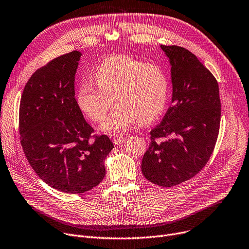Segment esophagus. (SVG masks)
Wrapping results in <instances>:
<instances>
[{"instance_id": "obj_1", "label": "esophagus", "mask_w": 249, "mask_h": 249, "mask_svg": "<svg viewBox=\"0 0 249 249\" xmlns=\"http://www.w3.org/2000/svg\"><path fill=\"white\" fill-rule=\"evenodd\" d=\"M126 138L124 136H121V135H116L113 137V142L116 144V145H120L122 144L123 142H125Z\"/></svg>"}]
</instances>
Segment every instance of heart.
Returning <instances> with one entry per match:
<instances>
[{
  "mask_svg": "<svg viewBox=\"0 0 249 249\" xmlns=\"http://www.w3.org/2000/svg\"><path fill=\"white\" fill-rule=\"evenodd\" d=\"M93 81H82L76 99L81 111L94 122H101L113 97L117 102L101 129L107 133L122 132L138 122L154 121L166 107L169 79L157 64L127 55L108 57L92 73Z\"/></svg>",
  "mask_w": 249,
  "mask_h": 249,
  "instance_id": "obj_1",
  "label": "heart"
}]
</instances>
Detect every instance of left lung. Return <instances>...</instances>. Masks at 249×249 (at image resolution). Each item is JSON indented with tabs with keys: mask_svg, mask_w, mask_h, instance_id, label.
I'll return each mask as SVG.
<instances>
[{
	"mask_svg": "<svg viewBox=\"0 0 249 249\" xmlns=\"http://www.w3.org/2000/svg\"><path fill=\"white\" fill-rule=\"evenodd\" d=\"M171 64L172 105L150 131L141 169L147 180L171 187L194 177L216 144L221 103L218 83L187 49L161 45Z\"/></svg>",
	"mask_w": 249,
	"mask_h": 249,
	"instance_id": "1",
	"label": "left lung"
}]
</instances>
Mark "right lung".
<instances>
[{
  "instance_id": "add662e5",
  "label": "right lung",
  "mask_w": 249,
  "mask_h": 249,
  "mask_svg": "<svg viewBox=\"0 0 249 249\" xmlns=\"http://www.w3.org/2000/svg\"><path fill=\"white\" fill-rule=\"evenodd\" d=\"M80 57L72 51L39 68L27 82L19 110L21 145L31 167L49 186L72 194L100 183L114 148L107 135H94L77 104Z\"/></svg>"
}]
</instances>
